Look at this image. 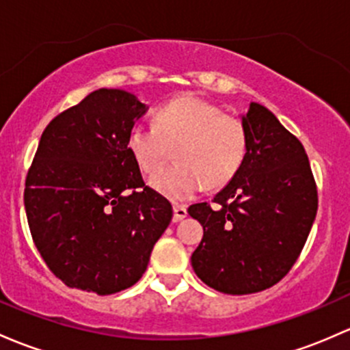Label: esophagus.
Returning <instances> with one entry per match:
<instances>
[{"instance_id":"34e87169","label":"esophagus","mask_w":350,"mask_h":350,"mask_svg":"<svg viewBox=\"0 0 350 350\" xmlns=\"http://www.w3.org/2000/svg\"><path fill=\"white\" fill-rule=\"evenodd\" d=\"M172 211H174V215H172V219H174V221H181V219H185L186 216H187V208H186V206L176 204L174 208H172Z\"/></svg>"}]
</instances>
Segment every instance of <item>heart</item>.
<instances>
[{
    "label": "heart",
    "mask_w": 350,
    "mask_h": 350,
    "mask_svg": "<svg viewBox=\"0 0 350 350\" xmlns=\"http://www.w3.org/2000/svg\"><path fill=\"white\" fill-rule=\"evenodd\" d=\"M176 149L180 164L157 174ZM127 149L137 167L153 176L150 186L171 201H187L204 185L226 186L245 161L248 134L240 117L198 95H179L156 112V124H135Z\"/></svg>",
    "instance_id": "1"
}]
</instances>
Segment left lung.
<instances>
[{"label":"left lung","mask_w":350,"mask_h":350,"mask_svg":"<svg viewBox=\"0 0 350 350\" xmlns=\"http://www.w3.org/2000/svg\"><path fill=\"white\" fill-rule=\"evenodd\" d=\"M248 149L238 174L187 213L203 226L191 265L230 295L262 292L292 270L317 215V185L304 146L263 105L243 117Z\"/></svg>","instance_id":"1"}]
</instances>
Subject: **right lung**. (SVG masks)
Returning <instances> with one entry per match:
<instances>
[{
	"label": "right lung",
	"mask_w": 350,
	"mask_h": 350,
	"mask_svg": "<svg viewBox=\"0 0 350 350\" xmlns=\"http://www.w3.org/2000/svg\"><path fill=\"white\" fill-rule=\"evenodd\" d=\"M134 94L98 88L45 127L25 181L33 243L70 288L110 295L134 285L172 206L146 186L127 149L147 112Z\"/></svg>",
	"instance_id": "1"
}]
</instances>
